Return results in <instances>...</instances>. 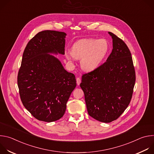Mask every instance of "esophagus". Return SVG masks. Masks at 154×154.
I'll list each match as a JSON object with an SVG mask.
<instances>
[{
    "instance_id": "1",
    "label": "esophagus",
    "mask_w": 154,
    "mask_h": 154,
    "mask_svg": "<svg viewBox=\"0 0 154 154\" xmlns=\"http://www.w3.org/2000/svg\"><path fill=\"white\" fill-rule=\"evenodd\" d=\"M76 81H77V85H79L80 83V82H81L80 79V78H77Z\"/></svg>"
}]
</instances>
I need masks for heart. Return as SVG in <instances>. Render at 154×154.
<instances>
[{
  "label": "heart",
  "mask_w": 154,
  "mask_h": 154,
  "mask_svg": "<svg viewBox=\"0 0 154 154\" xmlns=\"http://www.w3.org/2000/svg\"><path fill=\"white\" fill-rule=\"evenodd\" d=\"M109 49L106 39H80L72 46V50H66L64 55L69 61L81 59L80 64L86 71L96 69L106 57Z\"/></svg>",
  "instance_id": "obj_1"
}]
</instances>
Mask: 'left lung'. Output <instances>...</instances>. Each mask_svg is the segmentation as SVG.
I'll list each match as a JSON object with an SVG mask.
<instances>
[{"label":"left lung","instance_id":"left-lung-1","mask_svg":"<svg viewBox=\"0 0 154 154\" xmlns=\"http://www.w3.org/2000/svg\"><path fill=\"white\" fill-rule=\"evenodd\" d=\"M113 39L112 52L99 67L82 75L80 85L88 113L94 119L108 123L125 111L132 97L135 71L125 43L108 32Z\"/></svg>","mask_w":154,"mask_h":154}]
</instances>
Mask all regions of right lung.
<instances>
[{"instance_id": "add662e5", "label": "right lung", "mask_w": 154, "mask_h": 154, "mask_svg": "<svg viewBox=\"0 0 154 154\" xmlns=\"http://www.w3.org/2000/svg\"><path fill=\"white\" fill-rule=\"evenodd\" d=\"M66 33L45 30L28 42L17 75L20 97L36 119L48 122L64 115L76 86L75 75L66 71L54 55H64Z\"/></svg>"}]
</instances>
